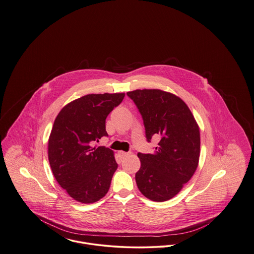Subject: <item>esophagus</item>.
I'll list each match as a JSON object with an SVG mask.
<instances>
[{"label":"esophagus","instance_id":"obj_1","mask_svg":"<svg viewBox=\"0 0 254 254\" xmlns=\"http://www.w3.org/2000/svg\"><path fill=\"white\" fill-rule=\"evenodd\" d=\"M127 155H129V153H128V152H126V151H123V150L118 151V156L121 158L122 160H123V159H125V158L127 157Z\"/></svg>","mask_w":254,"mask_h":254}]
</instances>
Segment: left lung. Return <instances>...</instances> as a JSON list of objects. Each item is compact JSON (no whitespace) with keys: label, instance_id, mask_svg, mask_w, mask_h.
<instances>
[{"label":"left lung","instance_id":"left-lung-1","mask_svg":"<svg viewBox=\"0 0 254 254\" xmlns=\"http://www.w3.org/2000/svg\"><path fill=\"white\" fill-rule=\"evenodd\" d=\"M127 94L142 114L147 141L160 138L152 154L138 153L137 187L151 201H168L181 191L199 165V126L188 105L173 93L136 89Z\"/></svg>","mask_w":254,"mask_h":254}]
</instances>
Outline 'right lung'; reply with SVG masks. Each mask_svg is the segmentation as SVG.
I'll return each mask as SVG.
<instances>
[{"instance_id":"add662e5","label":"right lung","mask_w":254,"mask_h":254,"mask_svg":"<svg viewBox=\"0 0 254 254\" xmlns=\"http://www.w3.org/2000/svg\"><path fill=\"white\" fill-rule=\"evenodd\" d=\"M125 93L87 94L71 101L58 113L49 138L52 173L75 201L92 204L109 191L118 165L114 152L91 146L107 136L106 119Z\"/></svg>"}]
</instances>
